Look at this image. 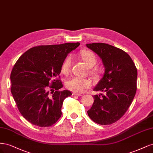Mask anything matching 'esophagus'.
I'll use <instances>...</instances> for the list:
<instances>
[{
    "instance_id": "esophagus-1",
    "label": "esophagus",
    "mask_w": 153,
    "mask_h": 153,
    "mask_svg": "<svg viewBox=\"0 0 153 153\" xmlns=\"http://www.w3.org/2000/svg\"><path fill=\"white\" fill-rule=\"evenodd\" d=\"M73 94L75 95V96H80L82 95L81 93H78V92H73Z\"/></svg>"
}]
</instances>
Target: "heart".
<instances>
[{
    "mask_svg": "<svg viewBox=\"0 0 153 153\" xmlns=\"http://www.w3.org/2000/svg\"><path fill=\"white\" fill-rule=\"evenodd\" d=\"M80 56L87 65L89 68L93 67L97 61L96 55L90 50H82L80 52ZM71 57L68 56L64 60L61 66V72L64 75H68L71 69ZM91 73L92 74L98 73L96 69H92ZM91 82L87 78H82L77 76H74L69 79L66 83V86L68 89L75 92H83L91 86Z\"/></svg>",
    "mask_w": 153,
    "mask_h": 153,
    "instance_id": "b5f03b06",
    "label": "heart"
}]
</instances>
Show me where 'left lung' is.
Wrapping results in <instances>:
<instances>
[{"label":"left lung","mask_w":153,"mask_h":153,"mask_svg":"<svg viewBox=\"0 0 153 153\" xmlns=\"http://www.w3.org/2000/svg\"><path fill=\"white\" fill-rule=\"evenodd\" d=\"M102 60L105 68L103 78L94 88L104 94L94 96L92 107L87 111L96 123L108 125L126 113L137 91V69L130 56L123 50L103 43L86 44Z\"/></svg>","instance_id":"1"}]
</instances>
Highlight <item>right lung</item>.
Masks as SVG:
<instances>
[{
  "label": "right lung",
  "mask_w": 153,
  "mask_h": 153,
  "mask_svg": "<svg viewBox=\"0 0 153 153\" xmlns=\"http://www.w3.org/2000/svg\"><path fill=\"white\" fill-rule=\"evenodd\" d=\"M79 45L80 43H67L38 46L18 59L10 76L11 91L27 121L48 127L61 117L63 101L71 92L60 91L63 85L59 74L68 54Z\"/></svg>",
  "instance_id": "right-lung-1"
}]
</instances>
